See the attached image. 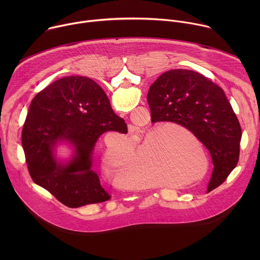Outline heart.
I'll use <instances>...</instances> for the list:
<instances>
[{
	"label": "heart",
	"instance_id": "b5f03b06",
	"mask_svg": "<svg viewBox=\"0 0 260 260\" xmlns=\"http://www.w3.org/2000/svg\"><path fill=\"white\" fill-rule=\"evenodd\" d=\"M198 164L197 158L180 149L177 140L167 135L164 137L158 129L133 143L131 149L126 139L109 144L102 158L107 176L139 190L152 187L157 180H165V171L172 179L182 178Z\"/></svg>",
	"mask_w": 260,
	"mask_h": 260
}]
</instances>
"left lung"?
Returning <instances> with one entry per match:
<instances>
[{
	"label": "left lung",
	"instance_id": "left-lung-1",
	"mask_svg": "<svg viewBox=\"0 0 260 260\" xmlns=\"http://www.w3.org/2000/svg\"><path fill=\"white\" fill-rule=\"evenodd\" d=\"M147 101L153 121L188 128L209 150L214 168L207 192L223 183L238 165L242 137L224 91L198 72L176 69L155 80Z\"/></svg>",
	"mask_w": 260,
	"mask_h": 260
}]
</instances>
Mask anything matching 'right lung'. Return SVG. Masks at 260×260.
Segmentation results:
<instances>
[{"label":"right lung","mask_w":260,"mask_h":260,"mask_svg":"<svg viewBox=\"0 0 260 260\" xmlns=\"http://www.w3.org/2000/svg\"><path fill=\"white\" fill-rule=\"evenodd\" d=\"M106 132L126 134L102 87L83 76L63 77L34 98L22 128V146L29 175L69 208L103 203L111 196L92 170L94 147ZM67 144L71 154L57 157Z\"/></svg>","instance_id":"add662e5"}]
</instances>
